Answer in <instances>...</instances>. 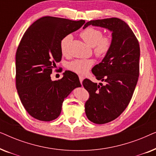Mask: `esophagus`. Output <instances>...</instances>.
I'll return each mask as SVG.
<instances>
[{"instance_id":"esophagus-1","label":"esophagus","mask_w":156,"mask_h":156,"mask_svg":"<svg viewBox=\"0 0 156 156\" xmlns=\"http://www.w3.org/2000/svg\"><path fill=\"white\" fill-rule=\"evenodd\" d=\"M79 78H80V81L81 84H82V81L84 80V76H81V75H80V76H79Z\"/></svg>"}]
</instances>
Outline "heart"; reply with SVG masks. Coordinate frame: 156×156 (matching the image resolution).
I'll list each match as a JSON object with an SVG mask.
<instances>
[{
	"mask_svg": "<svg viewBox=\"0 0 156 156\" xmlns=\"http://www.w3.org/2000/svg\"><path fill=\"white\" fill-rule=\"evenodd\" d=\"M82 40L89 46L94 48V52L97 57H104L112 48L113 38L111 35H103L101 30L89 27L80 33ZM72 35H67L60 42V50L63 55L67 52V48L72 40ZM94 61L91 59H75L67 65L68 69L77 74H84L92 67Z\"/></svg>",
	"mask_w": 156,
	"mask_h": 156,
	"instance_id": "obj_1",
	"label": "heart"
}]
</instances>
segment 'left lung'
<instances>
[{"label":"left lung","instance_id":"8db88e82","mask_svg":"<svg viewBox=\"0 0 156 156\" xmlns=\"http://www.w3.org/2000/svg\"><path fill=\"white\" fill-rule=\"evenodd\" d=\"M104 27L112 32V48L91 72L104 84L85 79L82 84L89 93L85 103L87 117L104 124L119 117L131 101L139 76L140 47L132 30L117 18L91 20L84 25Z\"/></svg>","mask_w":156,"mask_h":156}]
</instances>
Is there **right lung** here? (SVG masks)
<instances>
[{
	"label": "right lung",
	"mask_w": 156,
	"mask_h": 156,
	"mask_svg": "<svg viewBox=\"0 0 156 156\" xmlns=\"http://www.w3.org/2000/svg\"><path fill=\"white\" fill-rule=\"evenodd\" d=\"M84 23L45 16L34 22L23 35L16 56V88L23 106L33 118L55 120L64 99L82 86L77 74L71 71H65L56 81L51 80L50 74L62 59L61 40Z\"/></svg>",
	"instance_id": "obj_1"
}]
</instances>
